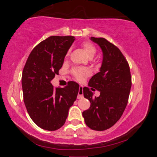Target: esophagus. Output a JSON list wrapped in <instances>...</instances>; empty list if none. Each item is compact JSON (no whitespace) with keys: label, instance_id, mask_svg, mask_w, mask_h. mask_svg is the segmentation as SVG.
I'll list each match as a JSON object with an SVG mask.
<instances>
[{"label":"esophagus","instance_id":"obj_1","mask_svg":"<svg viewBox=\"0 0 157 157\" xmlns=\"http://www.w3.org/2000/svg\"><path fill=\"white\" fill-rule=\"evenodd\" d=\"M83 86L80 85L79 87V91H78V99H82L83 98Z\"/></svg>","mask_w":157,"mask_h":157}]
</instances>
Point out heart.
Here are the masks:
<instances>
[{
    "label": "heart",
    "mask_w": 157,
    "mask_h": 157,
    "mask_svg": "<svg viewBox=\"0 0 157 157\" xmlns=\"http://www.w3.org/2000/svg\"><path fill=\"white\" fill-rule=\"evenodd\" d=\"M82 47H83L85 52H86V54L88 55V56L90 58L94 57L95 53H96V48H95L94 44L90 43V42H84V43L82 44ZM70 53L71 50H68L66 56L68 57L70 55ZM71 73H72L73 76L77 79H78V80H82V79H84L85 78H86L87 76L90 75L91 71H90L89 69L86 68L75 66V67H73L71 69Z\"/></svg>",
    "instance_id": "obj_1"
}]
</instances>
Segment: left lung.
<instances>
[{
    "label": "left lung",
    "mask_w": 157,
    "mask_h": 157,
    "mask_svg": "<svg viewBox=\"0 0 157 157\" xmlns=\"http://www.w3.org/2000/svg\"><path fill=\"white\" fill-rule=\"evenodd\" d=\"M103 52L100 71L90 79L84 87L85 98L91 103L89 109L83 111L85 123L89 128L104 131L114 125L123 115L128 102L132 77L129 63L118 47L105 38L91 37ZM101 92L98 97H92L91 90Z\"/></svg>",
    "instance_id": "8db88e82"
}]
</instances>
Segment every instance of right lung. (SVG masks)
Instances as JSON below:
<instances>
[{
  "label": "right lung",
  "mask_w": 157,
  "mask_h": 157,
  "mask_svg": "<svg viewBox=\"0 0 157 157\" xmlns=\"http://www.w3.org/2000/svg\"><path fill=\"white\" fill-rule=\"evenodd\" d=\"M75 37L51 36L32 50L22 74L23 100L32 120L41 128L55 131L64 124L76 100L79 84L69 81L64 88H54L50 81L59 75Z\"/></svg>",
  "instance_id": "right-lung-1"
}]
</instances>
